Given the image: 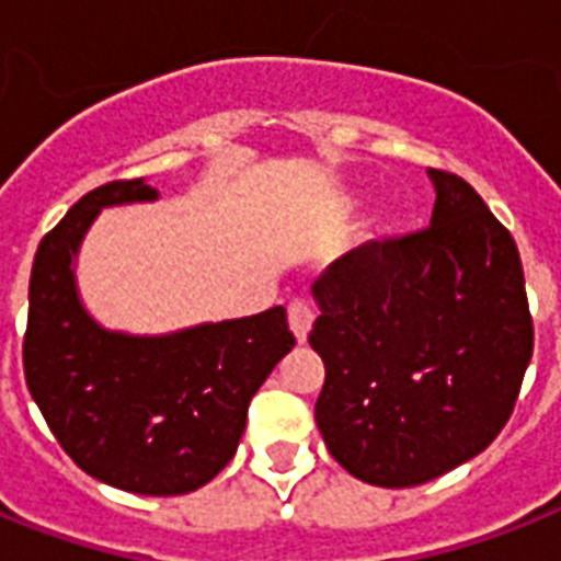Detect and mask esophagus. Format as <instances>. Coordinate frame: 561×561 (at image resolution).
Here are the masks:
<instances>
[{"label":"esophagus","mask_w":561,"mask_h":561,"mask_svg":"<svg viewBox=\"0 0 561 561\" xmlns=\"http://www.w3.org/2000/svg\"><path fill=\"white\" fill-rule=\"evenodd\" d=\"M288 322H290V331H294L296 340H299V343H305V340H308V331H311V325H313L311 305L305 302V299H290Z\"/></svg>","instance_id":"1"}]
</instances>
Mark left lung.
I'll list each match as a JSON object with an SVG mask.
<instances>
[{
  "label": "left lung",
  "mask_w": 561,
  "mask_h": 561,
  "mask_svg": "<svg viewBox=\"0 0 561 561\" xmlns=\"http://www.w3.org/2000/svg\"><path fill=\"white\" fill-rule=\"evenodd\" d=\"M430 178V227L368 241L313 282L322 440L354 478L394 490L484 453L533 354L516 241L463 178Z\"/></svg>",
  "instance_id": "left-lung-1"
}]
</instances>
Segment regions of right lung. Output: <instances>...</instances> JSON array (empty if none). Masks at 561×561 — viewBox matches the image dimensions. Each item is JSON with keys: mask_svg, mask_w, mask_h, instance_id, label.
Here are the masks:
<instances>
[{"mask_svg": "<svg viewBox=\"0 0 561 561\" xmlns=\"http://www.w3.org/2000/svg\"><path fill=\"white\" fill-rule=\"evenodd\" d=\"M144 181L85 193L39 241L22 363L31 398L71 461L138 495H184L225 470L248 407L296 345L285 308L175 334L106 331L77 294L75 259L103 207L154 202Z\"/></svg>", "mask_w": 561, "mask_h": 561, "instance_id": "obj_1", "label": "right lung"}]
</instances>
